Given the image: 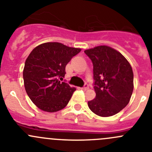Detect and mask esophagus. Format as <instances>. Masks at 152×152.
Here are the masks:
<instances>
[{"label": "esophagus", "instance_id": "34e87169", "mask_svg": "<svg viewBox=\"0 0 152 152\" xmlns=\"http://www.w3.org/2000/svg\"><path fill=\"white\" fill-rule=\"evenodd\" d=\"M88 85L87 83H85V85H84V86H83V88H82V89L83 90H85V91H86V90H88Z\"/></svg>", "mask_w": 152, "mask_h": 152}]
</instances>
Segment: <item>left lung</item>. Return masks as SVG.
Listing matches in <instances>:
<instances>
[{
	"instance_id": "left-lung-1",
	"label": "left lung",
	"mask_w": 152,
	"mask_h": 152,
	"mask_svg": "<svg viewBox=\"0 0 152 152\" xmlns=\"http://www.w3.org/2000/svg\"><path fill=\"white\" fill-rule=\"evenodd\" d=\"M94 66V99L89 108L100 117H110L123 110L130 101L134 89V74L130 64L116 50L98 46L86 50Z\"/></svg>"
}]
</instances>
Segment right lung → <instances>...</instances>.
<instances>
[{
  "label": "right lung",
  "instance_id": "1",
  "mask_svg": "<svg viewBox=\"0 0 152 152\" xmlns=\"http://www.w3.org/2000/svg\"><path fill=\"white\" fill-rule=\"evenodd\" d=\"M79 48L58 42H48L32 50L25 61L23 72L26 92L41 110L56 112L64 108L76 91L65 82V67Z\"/></svg>",
  "mask_w": 152,
  "mask_h": 152
}]
</instances>
